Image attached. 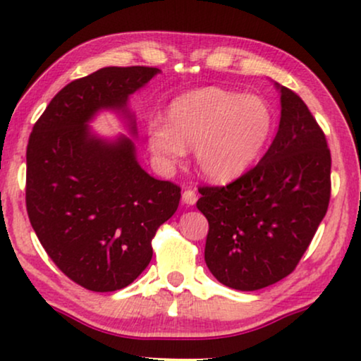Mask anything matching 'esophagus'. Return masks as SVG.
I'll return each mask as SVG.
<instances>
[{
  "label": "esophagus",
  "mask_w": 361,
  "mask_h": 361,
  "mask_svg": "<svg viewBox=\"0 0 361 361\" xmlns=\"http://www.w3.org/2000/svg\"><path fill=\"white\" fill-rule=\"evenodd\" d=\"M182 202H184L185 205H195V202H197L195 190L187 189V190L184 192V194H182Z\"/></svg>",
  "instance_id": "34e87169"
}]
</instances>
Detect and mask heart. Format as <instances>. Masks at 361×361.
I'll return each instance as SVG.
<instances>
[{
    "label": "heart",
    "instance_id": "b5f03b06",
    "mask_svg": "<svg viewBox=\"0 0 361 361\" xmlns=\"http://www.w3.org/2000/svg\"><path fill=\"white\" fill-rule=\"evenodd\" d=\"M167 125L147 126V147L162 169L195 149V162L207 179L230 182L256 164L274 130L269 103L258 95L220 87L197 88L167 106Z\"/></svg>",
    "mask_w": 361,
    "mask_h": 361
}]
</instances>
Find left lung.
<instances>
[{"label":"left lung","instance_id":"obj_1","mask_svg":"<svg viewBox=\"0 0 361 361\" xmlns=\"http://www.w3.org/2000/svg\"><path fill=\"white\" fill-rule=\"evenodd\" d=\"M276 88L281 120L268 152L231 184L199 189L205 263L231 289L258 290L293 273L327 214V140L300 97Z\"/></svg>","mask_w":361,"mask_h":361}]
</instances>
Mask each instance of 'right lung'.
Here are the masks:
<instances>
[{"mask_svg":"<svg viewBox=\"0 0 361 361\" xmlns=\"http://www.w3.org/2000/svg\"><path fill=\"white\" fill-rule=\"evenodd\" d=\"M159 72L105 67L73 80L52 98L29 136V221L49 258L88 290L111 293L131 284L149 264L156 230L179 207V187L142 169L131 137L106 140L88 126L111 110L136 136L128 100Z\"/></svg>","mask_w":361,"mask_h":361,"instance_id":"1","label":"right lung"}]
</instances>
